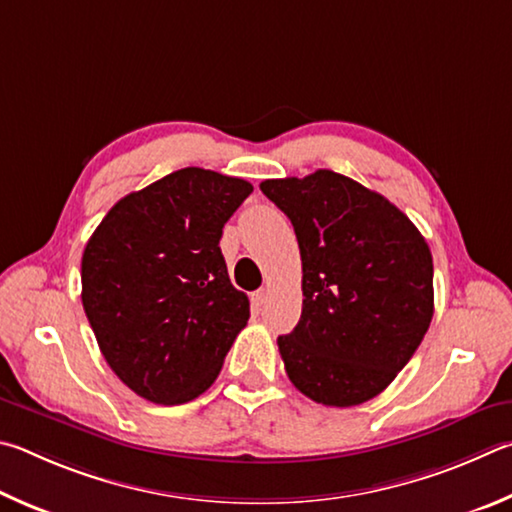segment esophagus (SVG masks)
I'll use <instances>...</instances> for the list:
<instances>
[{"mask_svg": "<svg viewBox=\"0 0 512 512\" xmlns=\"http://www.w3.org/2000/svg\"><path fill=\"white\" fill-rule=\"evenodd\" d=\"M267 297H270V290L261 288V290H256L254 294H251V301H254L256 306H263V303L267 301Z\"/></svg>", "mask_w": 512, "mask_h": 512, "instance_id": "34e87169", "label": "esophagus"}]
</instances>
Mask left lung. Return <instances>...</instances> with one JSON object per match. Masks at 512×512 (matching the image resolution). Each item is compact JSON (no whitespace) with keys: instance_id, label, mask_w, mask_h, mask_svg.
<instances>
[{"instance_id":"obj_1","label":"left lung","mask_w":512,"mask_h":512,"mask_svg":"<svg viewBox=\"0 0 512 512\" xmlns=\"http://www.w3.org/2000/svg\"><path fill=\"white\" fill-rule=\"evenodd\" d=\"M261 191L288 215L301 249V319L279 337L285 373L319 405H362L423 342L432 251L396 204L333 170L265 179Z\"/></svg>"}]
</instances>
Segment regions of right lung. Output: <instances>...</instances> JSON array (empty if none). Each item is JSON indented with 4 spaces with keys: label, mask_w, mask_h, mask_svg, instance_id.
Wrapping results in <instances>:
<instances>
[{
    "label": "right lung",
    "mask_w": 512,
    "mask_h": 512,
    "mask_svg": "<svg viewBox=\"0 0 512 512\" xmlns=\"http://www.w3.org/2000/svg\"><path fill=\"white\" fill-rule=\"evenodd\" d=\"M254 186L182 168L121 197L83 251V308L98 348L137 396L184 405L211 387L249 299L229 281L222 227Z\"/></svg>",
    "instance_id": "add662e5"
}]
</instances>
